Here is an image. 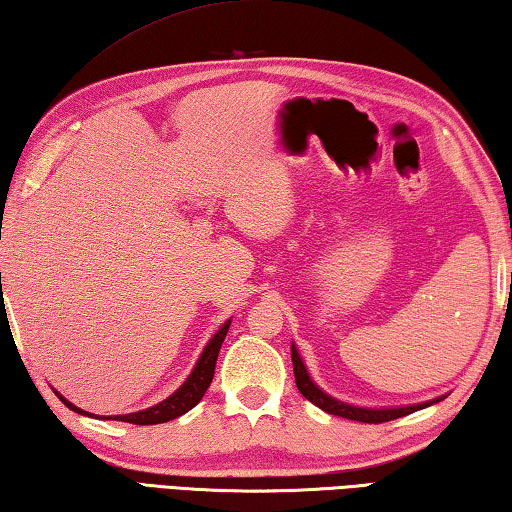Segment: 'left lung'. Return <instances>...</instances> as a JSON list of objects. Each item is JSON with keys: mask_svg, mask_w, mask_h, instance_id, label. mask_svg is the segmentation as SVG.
I'll list each match as a JSON object with an SVG mask.
<instances>
[{"mask_svg": "<svg viewBox=\"0 0 512 512\" xmlns=\"http://www.w3.org/2000/svg\"><path fill=\"white\" fill-rule=\"evenodd\" d=\"M291 360H293V371H295V385L300 389V394L311 401L313 405H318L320 410L333 416H342V418H351V421H360V423H385V421H394V418H401L412 414L416 410H423V407L439 403L441 398L436 401H427V403H418V405H407V407H385V410H371V407H356L349 403H342L338 398H333L329 394H324L322 389L313 383L309 371H306L304 362L297 353L295 345H291Z\"/></svg>", "mask_w": 512, "mask_h": 512, "instance_id": "left-lung-1", "label": "left lung"}]
</instances>
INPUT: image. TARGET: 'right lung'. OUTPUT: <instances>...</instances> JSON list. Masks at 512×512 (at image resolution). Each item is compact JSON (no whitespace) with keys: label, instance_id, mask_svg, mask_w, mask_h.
<instances>
[{"label":"right lung","instance_id":"add662e5","mask_svg":"<svg viewBox=\"0 0 512 512\" xmlns=\"http://www.w3.org/2000/svg\"><path fill=\"white\" fill-rule=\"evenodd\" d=\"M228 329H230V320L215 333V336H212V340L208 342L206 349H203L201 358L197 360V365H194L192 374L188 376V380H185V383L179 389H176L172 396H167L165 401H161L159 405L147 407V410L132 412V414H125V416H116V421L134 423V425H156V423L172 421V418H179L181 414L192 410V407L201 401L203 394L208 392V387L212 383V376H215V365H217L221 342H224ZM62 401H64V405L69 407V410L78 412V414H85L80 410V407L69 403L67 398H62Z\"/></svg>","mask_w":512,"mask_h":512}]
</instances>
